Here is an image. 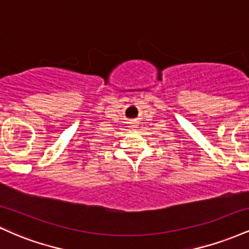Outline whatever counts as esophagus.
<instances>
[{"instance_id": "1", "label": "esophagus", "mask_w": 249, "mask_h": 249, "mask_svg": "<svg viewBox=\"0 0 249 249\" xmlns=\"http://www.w3.org/2000/svg\"><path fill=\"white\" fill-rule=\"evenodd\" d=\"M133 126H134V125H133Z\"/></svg>"}]
</instances>
